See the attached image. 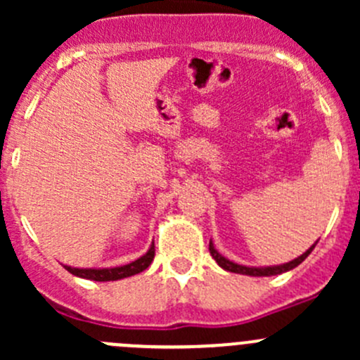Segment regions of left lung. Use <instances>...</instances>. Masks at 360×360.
<instances>
[{
    "mask_svg": "<svg viewBox=\"0 0 360 360\" xmlns=\"http://www.w3.org/2000/svg\"><path fill=\"white\" fill-rule=\"evenodd\" d=\"M315 248V244L311 245L310 249L307 250V252L301 254L300 257H296V259L289 261V263H284V264H277V266H264V268H254V266H244V264H237L233 263V261L226 259V257L221 256L219 252H217L216 249H214V244L212 240L209 242V250H210V256L216 259V263L219 264L221 268H224L226 271H233V274H242V275H250V277H270V275H278V274H284V271H289L292 270V268H296L297 264L303 263L304 259H307L308 254L311 252Z\"/></svg>",
    "mask_w": 360,
    "mask_h": 360,
    "instance_id": "obj_1",
    "label": "left lung"
}]
</instances>
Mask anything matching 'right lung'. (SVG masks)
<instances>
[{"label":"right lung","instance_id":"1","mask_svg":"<svg viewBox=\"0 0 360 360\" xmlns=\"http://www.w3.org/2000/svg\"><path fill=\"white\" fill-rule=\"evenodd\" d=\"M155 257V244H151L150 250H148L144 256H141L139 259L132 261L129 264H123V266L116 268H72V266H64L69 274L76 275V277L89 278V281L96 282H110V281H120V278L130 277V275L141 274V271L146 270L151 264Z\"/></svg>","mask_w":360,"mask_h":360}]
</instances>
